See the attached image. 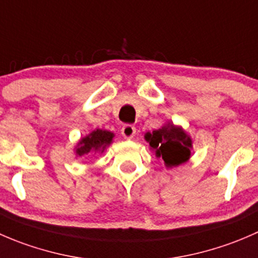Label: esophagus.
I'll return each mask as SVG.
<instances>
[{"mask_svg":"<svg viewBox=\"0 0 258 258\" xmlns=\"http://www.w3.org/2000/svg\"><path fill=\"white\" fill-rule=\"evenodd\" d=\"M121 134L124 139H132L136 134V127L132 124H123L121 128Z\"/></svg>","mask_w":258,"mask_h":258,"instance_id":"34e87169","label":"esophagus"}]
</instances>
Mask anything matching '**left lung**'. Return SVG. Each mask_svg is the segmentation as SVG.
Returning <instances> with one entry per match:
<instances>
[{"label": "left lung", "mask_w": 258, "mask_h": 258, "mask_svg": "<svg viewBox=\"0 0 258 258\" xmlns=\"http://www.w3.org/2000/svg\"><path fill=\"white\" fill-rule=\"evenodd\" d=\"M146 141L156 150V156L162 157L166 166L173 167L186 162L191 156L192 141L181 127L168 123L167 126L145 136Z\"/></svg>", "instance_id": "left-lung-1"}]
</instances>
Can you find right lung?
<instances>
[{
    "mask_svg": "<svg viewBox=\"0 0 258 258\" xmlns=\"http://www.w3.org/2000/svg\"><path fill=\"white\" fill-rule=\"evenodd\" d=\"M113 134L108 131H103V130H96L92 134L88 135L87 137L81 140L79 148L76 150V153L79 156L88 153L90 151H102L112 142Z\"/></svg>",
    "mask_w": 258,
    "mask_h": 258,
    "instance_id": "1",
    "label": "right lung"
}]
</instances>
